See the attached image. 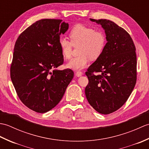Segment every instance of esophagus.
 Returning <instances> with one entry per match:
<instances>
[{"label": "esophagus", "mask_w": 149, "mask_h": 149, "mask_svg": "<svg viewBox=\"0 0 149 149\" xmlns=\"http://www.w3.org/2000/svg\"><path fill=\"white\" fill-rule=\"evenodd\" d=\"M75 75H76L77 77H81L82 75H83V73L80 71H77L75 72Z\"/></svg>", "instance_id": "1"}]
</instances>
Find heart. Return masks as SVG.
I'll return each instance as SVG.
<instances>
[{
	"label": "heart",
	"mask_w": 149,
	"mask_h": 149,
	"mask_svg": "<svg viewBox=\"0 0 149 149\" xmlns=\"http://www.w3.org/2000/svg\"><path fill=\"white\" fill-rule=\"evenodd\" d=\"M72 45L79 44L78 56L71 59L67 64L68 68L73 70H81L86 66L90 59L95 61L99 59L105 49L106 39L104 34L100 31H95L91 27L77 24L69 33ZM59 45L63 56L70 59L72 55V44L65 38H60Z\"/></svg>",
	"instance_id": "b5f03b06"
}]
</instances>
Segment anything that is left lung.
Segmentation results:
<instances>
[{"label": "left lung", "mask_w": 149, "mask_h": 149, "mask_svg": "<svg viewBox=\"0 0 149 149\" xmlns=\"http://www.w3.org/2000/svg\"><path fill=\"white\" fill-rule=\"evenodd\" d=\"M90 20L101 25L107 43L102 54L86 72L89 83L85 95L97 112L107 115L125 103L135 86L136 48L129 33L115 22L106 19Z\"/></svg>", "instance_id": "left-lung-1"}]
</instances>
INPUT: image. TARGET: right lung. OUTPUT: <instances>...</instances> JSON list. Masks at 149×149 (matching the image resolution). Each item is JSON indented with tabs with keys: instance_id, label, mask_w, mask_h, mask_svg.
Listing matches in <instances>:
<instances>
[{
	"instance_id": "1",
	"label": "right lung",
	"mask_w": 149,
	"mask_h": 149,
	"mask_svg": "<svg viewBox=\"0 0 149 149\" xmlns=\"http://www.w3.org/2000/svg\"><path fill=\"white\" fill-rule=\"evenodd\" d=\"M68 27L61 20L42 19L27 28L15 43L11 81L19 99L37 113L54 108L74 77L71 69H56L64 61L60 35Z\"/></svg>"
}]
</instances>
